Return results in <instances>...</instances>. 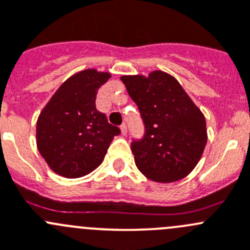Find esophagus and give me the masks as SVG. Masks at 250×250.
<instances>
[{
	"mask_svg": "<svg viewBox=\"0 0 250 250\" xmlns=\"http://www.w3.org/2000/svg\"><path fill=\"white\" fill-rule=\"evenodd\" d=\"M121 133H122V135H125L127 134V125L123 123L122 125H121Z\"/></svg>",
	"mask_w": 250,
	"mask_h": 250,
	"instance_id": "obj_1",
	"label": "esophagus"
}]
</instances>
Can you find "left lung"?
Segmentation results:
<instances>
[{"label":"left lung","instance_id":"left-lung-1","mask_svg":"<svg viewBox=\"0 0 250 250\" xmlns=\"http://www.w3.org/2000/svg\"><path fill=\"white\" fill-rule=\"evenodd\" d=\"M121 81L145 125L144 138L130 145L138 169L157 183L188 176L208 142L207 121L200 108L166 72L122 76Z\"/></svg>","mask_w":250,"mask_h":250}]
</instances>
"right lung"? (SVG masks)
I'll list each match as a JSON object with an SVG mask.
<instances>
[{
  "label": "right lung",
  "instance_id": "obj_1",
  "mask_svg": "<svg viewBox=\"0 0 250 250\" xmlns=\"http://www.w3.org/2000/svg\"><path fill=\"white\" fill-rule=\"evenodd\" d=\"M108 72L84 69L61 84L36 121V146L47 166L66 178L90 173L104 161L120 128L95 107Z\"/></svg>",
  "mask_w": 250,
  "mask_h": 250
}]
</instances>
